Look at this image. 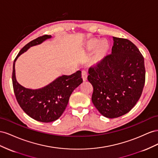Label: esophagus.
Returning <instances> with one entry per match:
<instances>
[{"mask_svg":"<svg viewBox=\"0 0 158 158\" xmlns=\"http://www.w3.org/2000/svg\"><path fill=\"white\" fill-rule=\"evenodd\" d=\"M81 75H82V78H83L84 81H87V72L85 70H83Z\"/></svg>","mask_w":158,"mask_h":158,"instance_id":"34e87169","label":"esophagus"}]
</instances>
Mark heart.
<instances>
[{
	"label": "heart",
	"instance_id": "b5f03b06",
	"mask_svg": "<svg viewBox=\"0 0 158 158\" xmlns=\"http://www.w3.org/2000/svg\"><path fill=\"white\" fill-rule=\"evenodd\" d=\"M100 40L98 39H91L87 42V47L89 49H93L97 47L99 44ZM108 48H109V44H108L106 40H102V41L98 45V47L97 49V55L101 56L102 54L105 53Z\"/></svg>",
	"mask_w": 158,
	"mask_h": 158
}]
</instances>
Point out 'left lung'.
Instances as JSON below:
<instances>
[{
  "mask_svg": "<svg viewBox=\"0 0 158 158\" xmlns=\"http://www.w3.org/2000/svg\"><path fill=\"white\" fill-rule=\"evenodd\" d=\"M112 53L89 69L93 87L92 102L106 118L127 114L140 98L145 83L144 59L138 48L124 38L113 37Z\"/></svg>",
  "mask_w": 158,
  "mask_h": 158,
  "instance_id": "1",
  "label": "left lung"
}]
</instances>
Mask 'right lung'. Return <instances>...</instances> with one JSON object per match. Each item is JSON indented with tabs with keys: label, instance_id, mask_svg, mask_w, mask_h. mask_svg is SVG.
<instances>
[{
	"label": "right lung",
	"instance_id": "obj_1",
	"mask_svg": "<svg viewBox=\"0 0 158 158\" xmlns=\"http://www.w3.org/2000/svg\"><path fill=\"white\" fill-rule=\"evenodd\" d=\"M51 37L50 35H44L27 44L13 63L12 79L17 102L26 114L42 123H50L59 118L66 109L72 92L83 82L80 71L70 75L59 77L47 86L39 89H26L17 82L15 67L17 58L30 47Z\"/></svg>",
	"mask_w": 158,
	"mask_h": 158
}]
</instances>
